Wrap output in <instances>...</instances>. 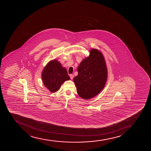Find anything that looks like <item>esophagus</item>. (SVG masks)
Segmentation results:
<instances>
[{
	"label": "esophagus",
	"mask_w": 151,
	"mask_h": 151,
	"mask_svg": "<svg viewBox=\"0 0 151 151\" xmlns=\"http://www.w3.org/2000/svg\"><path fill=\"white\" fill-rule=\"evenodd\" d=\"M69 76H70V79L73 80V78H74V75L71 74V75H69Z\"/></svg>",
	"instance_id": "34e87169"
}]
</instances>
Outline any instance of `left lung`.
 <instances>
[{
	"instance_id": "8db88e82",
	"label": "left lung",
	"mask_w": 151,
	"mask_h": 151,
	"mask_svg": "<svg viewBox=\"0 0 151 151\" xmlns=\"http://www.w3.org/2000/svg\"><path fill=\"white\" fill-rule=\"evenodd\" d=\"M78 75L73 78L80 97L91 99L102 90L107 78V69L102 54L93 49L90 54L78 68Z\"/></svg>"
}]
</instances>
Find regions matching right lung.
I'll return each mask as SVG.
<instances>
[{
    "label": "right lung",
    "instance_id": "add662e5",
    "mask_svg": "<svg viewBox=\"0 0 151 151\" xmlns=\"http://www.w3.org/2000/svg\"><path fill=\"white\" fill-rule=\"evenodd\" d=\"M42 78L45 87L52 93L58 90L64 81L70 80L66 69L56 60L51 61L46 65Z\"/></svg>",
    "mask_w": 151,
    "mask_h": 151
}]
</instances>
